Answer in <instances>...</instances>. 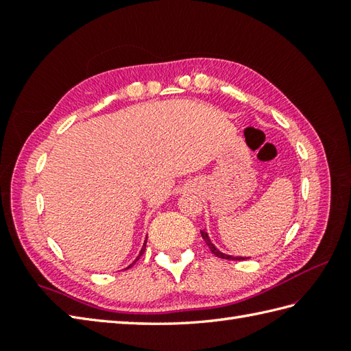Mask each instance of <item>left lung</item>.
Returning a JSON list of instances; mask_svg holds the SVG:
<instances>
[{"label": "left lung", "instance_id": "8db88e82", "mask_svg": "<svg viewBox=\"0 0 351 351\" xmlns=\"http://www.w3.org/2000/svg\"><path fill=\"white\" fill-rule=\"evenodd\" d=\"M200 234H202V238L205 240L206 245H208V247H210V250L214 253L215 256H219V258H221V259H234V261H244V259H247V258H243V256H230V255H226V253H221V252L211 243L210 237H208V234L205 232V230H200Z\"/></svg>", "mask_w": 351, "mask_h": 351}]
</instances>
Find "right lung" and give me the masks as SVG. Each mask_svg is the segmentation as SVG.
<instances>
[{
	"mask_svg": "<svg viewBox=\"0 0 351 351\" xmlns=\"http://www.w3.org/2000/svg\"><path fill=\"white\" fill-rule=\"evenodd\" d=\"M146 240H147V238H146ZM145 250H146V241H145V244H143V247H141V250H140V253H138V256H137V259H138V258H140L141 255H143V253H145ZM137 259H136V261H137ZM136 261H134V263H132V264H136ZM132 264H131V265H132ZM131 265H130V267H131ZM130 267H128V268H130Z\"/></svg>",
	"mask_w": 351,
	"mask_h": 351,
	"instance_id": "add662e5",
	"label": "right lung"
}]
</instances>
